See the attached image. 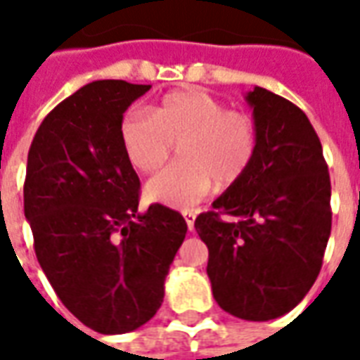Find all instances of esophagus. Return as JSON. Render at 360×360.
<instances>
[{
	"label": "esophagus",
	"mask_w": 360,
	"mask_h": 360,
	"mask_svg": "<svg viewBox=\"0 0 360 360\" xmlns=\"http://www.w3.org/2000/svg\"><path fill=\"white\" fill-rule=\"evenodd\" d=\"M183 218H185V221H187L188 231H193V229H195L196 212H195V210H185V212H183Z\"/></svg>",
	"instance_id": "1"
}]
</instances>
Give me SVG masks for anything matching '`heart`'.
Segmentation results:
<instances>
[{
  "label": "heart",
  "mask_w": 360,
  "mask_h": 360,
  "mask_svg": "<svg viewBox=\"0 0 360 360\" xmlns=\"http://www.w3.org/2000/svg\"><path fill=\"white\" fill-rule=\"evenodd\" d=\"M119 142L136 172L154 173L167 164L177 144L179 164L146 185V198L172 208H191L218 188L237 185L258 150L257 121L249 113L196 89L175 90L148 108V117L127 113Z\"/></svg>",
  "instance_id": "1"
}]
</instances>
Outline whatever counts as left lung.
Masks as SVG:
<instances>
[{
    "mask_svg": "<svg viewBox=\"0 0 360 360\" xmlns=\"http://www.w3.org/2000/svg\"><path fill=\"white\" fill-rule=\"evenodd\" d=\"M245 100L258 127L255 162L195 227L208 247L216 302L266 322L293 310L316 281L332 231V185L316 131L295 103L260 86Z\"/></svg>",
    "mask_w": 360,
    "mask_h": 360,
    "instance_id": "8db88e82",
    "label": "left lung"
}]
</instances>
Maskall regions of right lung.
<instances>
[{"label": "right lung", "instance_id": "1", "mask_svg": "<svg viewBox=\"0 0 360 360\" xmlns=\"http://www.w3.org/2000/svg\"><path fill=\"white\" fill-rule=\"evenodd\" d=\"M150 84L94 81L46 115L28 150L25 218L61 302L98 333L146 324L187 233L179 212H139L141 181L119 123Z\"/></svg>", "mask_w": 360, "mask_h": 360}]
</instances>
